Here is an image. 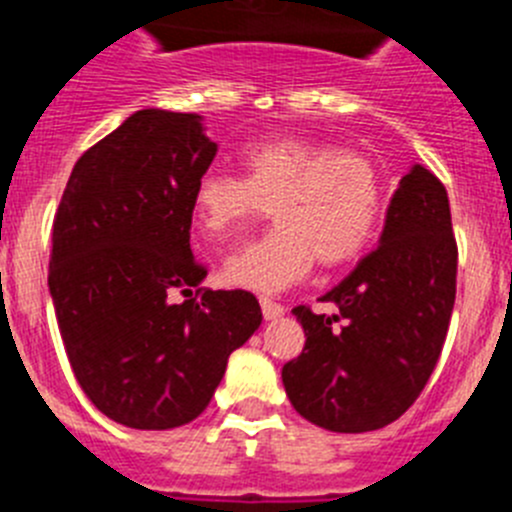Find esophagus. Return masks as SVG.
I'll return each instance as SVG.
<instances>
[{
    "label": "esophagus",
    "mask_w": 512,
    "mask_h": 512,
    "mask_svg": "<svg viewBox=\"0 0 512 512\" xmlns=\"http://www.w3.org/2000/svg\"><path fill=\"white\" fill-rule=\"evenodd\" d=\"M260 306H262V316L265 319H278V316H283L285 308L280 306V303H275L273 298H260Z\"/></svg>",
    "instance_id": "1"
}]
</instances>
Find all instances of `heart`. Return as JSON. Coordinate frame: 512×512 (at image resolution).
Returning a JSON list of instances; mask_svg holds the SVG:
<instances>
[{
    "instance_id": "heart-1",
    "label": "heart",
    "mask_w": 512,
    "mask_h": 512,
    "mask_svg": "<svg viewBox=\"0 0 512 512\" xmlns=\"http://www.w3.org/2000/svg\"><path fill=\"white\" fill-rule=\"evenodd\" d=\"M245 178L206 170L193 186L201 229L227 239L267 216L278 227L224 262L229 285L275 293L306 278L313 262L342 267L370 247L385 206L375 160L334 142L275 137L242 153Z\"/></svg>"
}]
</instances>
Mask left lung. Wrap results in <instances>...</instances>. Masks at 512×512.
I'll list each match as a JSON object with an SVG mask.
<instances>
[{"label": "left lung", "mask_w": 512, "mask_h": 512, "mask_svg": "<svg viewBox=\"0 0 512 512\" xmlns=\"http://www.w3.org/2000/svg\"><path fill=\"white\" fill-rule=\"evenodd\" d=\"M457 239L449 196L423 165L403 176L380 247L321 301L296 306L303 352L283 365L290 403L336 434H362L403 416L439 362L457 296Z\"/></svg>", "instance_id": "1"}]
</instances>
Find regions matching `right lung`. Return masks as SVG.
I'll list each match as a JSON object with an SVG mask.
<instances>
[{
  "mask_svg": "<svg viewBox=\"0 0 512 512\" xmlns=\"http://www.w3.org/2000/svg\"><path fill=\"white\" fill-rule=\"evenodd\" d=\"M214 155L201 117L142 109L78 158L55 211L48 285L63 347L86 398L122 426L201 416L262 321L250 290L199 288L193 186Z\"/></svg>",
  "mask_w": 512,
  "mask_h": 512,
  "instance_id": "1",
  "label": "right lung"
}]
</instances>
